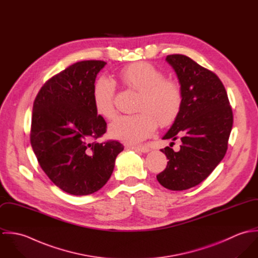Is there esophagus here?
<instances>
[{
    "instance_id": "obj_1",
    "label": "esophagus",
    "mask_w": 258,
    "mask_h": 258,
    "mask_svg": "<svg viewBox=\"0 0 258 258\" xmlns=\"http://www.w3.org/2000/svg\"><path fill=\"white\" fill-rule=\"evenodd\" d=\"M132 150H135V151H139V152H142V153H148L150 152V148L145 146V145H140V146H132L130 147Z\"/></svg>"
}]
</instances>
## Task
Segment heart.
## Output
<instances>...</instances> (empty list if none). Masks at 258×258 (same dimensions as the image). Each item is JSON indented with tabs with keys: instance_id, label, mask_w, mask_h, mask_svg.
<instances>
[{
	"instance_id": "b5f03b06",
	"label": "heart",
	"mask_w": 258,
	"mask_h": 258,
	"mask_svg": "<svg viewBox=\"0 0 258 258\" xmlns=\"http://www.w3.org/2000/svg\"><path fill=\"white\" fill-rule=\"evenodd\" d=\"M121 84L128 90L138 92L134 115L121 116L111 123V138L128 144H136L149 137L157 127L171 124L179 114L183 92L181 85L164 78V74L148 62H136L122 69L118 74ZM115 85L110 79L100 77L94 83L92 98L95 111L111 120L115 117Z\"/></svg>"
}]
</instances>
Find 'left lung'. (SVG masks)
<instances>
[{
    "label": "left lung",
    "instance_id": "8db88e82",
    "mask_svg": "<svg viewBox=\"0 0 258 258\" xmlns=\"http://www.w3.org/2000/svg\"><path fill=\"white\" fill-rule=\"evenodd\" d=\"M166 61L178 76L183 102L163 139H180L182 144L179 151L161 150L169 162L157 180L168 189L184 190L206 180L221 163L233 116L225 88L216 74L183 54L168 55Z\"/></svg>",
    "mask_w": 258,
    "mask_h": 258
}]
</instances>
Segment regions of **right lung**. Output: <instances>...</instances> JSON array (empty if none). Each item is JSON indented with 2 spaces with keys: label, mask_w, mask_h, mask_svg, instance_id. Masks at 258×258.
Wrapping results in <instances>:
<instances>
[{
  "label": "right lung",
  "mask_w": 258,
  "mask_h": 258,
  "mask_svg": "<svg viewBox=\"0 0 258 258\" xmlns=\"http://www.w3.org/2000/svg\"><path fill=\"white\" fill-rule=\"evenodd\" d=\"M101 60L76 62L40 88L33 106L31 144L39 166L63 191L86 196L110 179L115 159L123 151L117 141L97 143L106 122L92 98Z\"/></svg>",
  "instance_id": "obj_1"
}]
</instances>
